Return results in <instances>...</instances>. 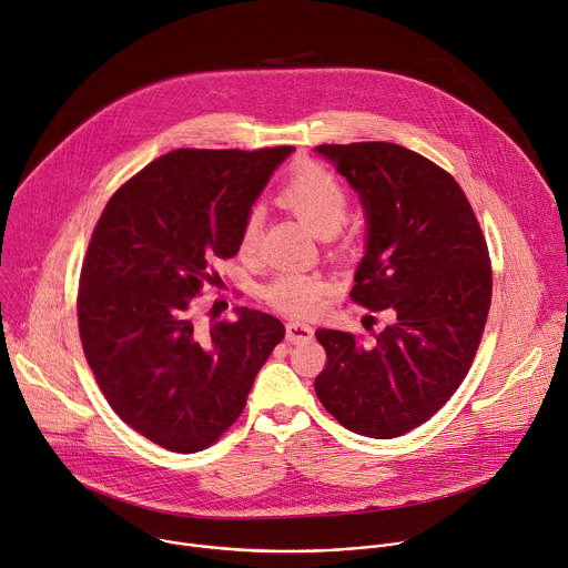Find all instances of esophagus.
Instances as JSON below:
<instances>
[{"label":"esophagus","mask_w":568,"mask_h":568,"mask_svg":"<svg viewBox=\"0 0 568 568\" xmlns=\"http://www.w3.org/2000/svg\"><path fill=\"white\" fill-rule=\"evenodd\" d=\"M313 338V329L304 323H297V321H291L286 325V341L297 345V343H308Z\"/></svg>","instance_id":"1"}]
</instances>
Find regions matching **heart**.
I'll use <instances>...</instances> for the list:
<instances>
[{"label": "heart", "instance_id": "b5f03b06", "mask_svg": "<svg viewBox=\"0 0 568 568\" xmlns=\"http://www.w3.org/2000/svg\"><path fill=\"white\" fill-rule=\"evenodd\" d=\"M282 201L291 207L313 234L332 236L341 230L347 219L349 196L343 182L321 166H306L295 171L282 186ZM264 225V212L252 207L241 227V252L252 255L257 250ZM327 284L316 273L286 271L277 275L268 288L266 297L291 316H308L323 304Z\"/></svg>", "mask_w": 568, "mask_h": 568}]
</instances>
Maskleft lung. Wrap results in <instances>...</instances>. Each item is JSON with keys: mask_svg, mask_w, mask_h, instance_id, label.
<instances>
[{"mask_svg": "<svg viewBox=\"0 0 568 568\" xmlns=\"http://www.w3.org/2000/svg\"><path fill=\"white\" fill-rule=\"evenodd\" d=\"M316 153L349 182L365 216L349 297L390 313L369 345L316 332L327 352L316 395L345 428L390 439L443 408L471 367L491 302L487 245L460 184L430 160L388 142Z\"/></svg>", "mask_w": 568, "mask_h": 568, "instance_id": "8db88e82", "label": "left lung"}]
</instances>
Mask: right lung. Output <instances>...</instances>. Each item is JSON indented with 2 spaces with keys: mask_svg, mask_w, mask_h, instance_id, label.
I'll use <instances>...</instances> for the list:
<instances>
[{
  "mask_svg": "<svg viewBox=\"0 0 568 568\" xmlns=\"http://www.w3.org/2000/svg\"><path fill=\"white\" fill-rule=\"evenodd\" d=\"M293 146L171 151L108 201L81 271L79 332L112 410L151 443L194 454L236 422L284 338L264 311L203 327L196 295Z\"/></svg>",
  "mask_w": 568,
  "mask_h": 568,
  "instance_id": "obj_1",
  "label": "right lung"
}]
</instances>
